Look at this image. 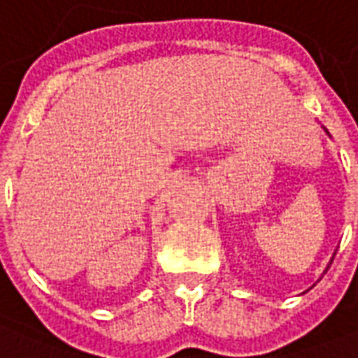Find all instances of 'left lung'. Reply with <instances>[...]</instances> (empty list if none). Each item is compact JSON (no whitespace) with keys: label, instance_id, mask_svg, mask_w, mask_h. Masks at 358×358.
I'll return each mask as SVG.
<instances>
[{"label":"left lung","instance_id":"8db88e82","mask_svg":"<svg viewBox=\"0 0 358 358\" xmlns=\"http://www.w3.org/2000/svg\"><path fill=\"white\" fill-rule=\"evenodd\" d=\"M332 262H334V257H332Z\"/></svg>","mask_w":358,"mask_h":358}]
</instances>
